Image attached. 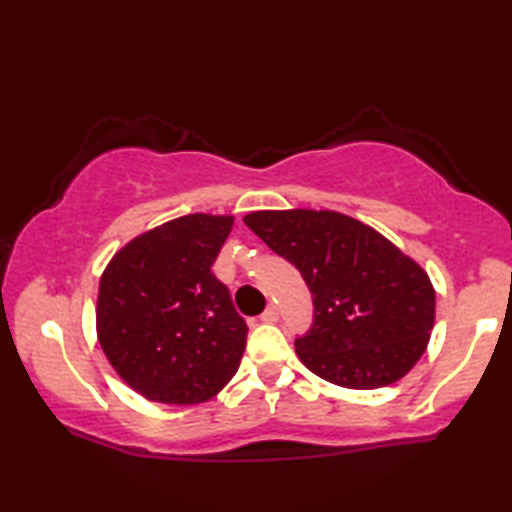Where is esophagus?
<instances>
[{
	"instance_id": "obj_1",
	"label": "esophagus",
	"mask_w": 512,
	"mask_h": 512,
	"mask_svg": "<svg viewBox=\"0 0 512 512\" xmlns=\"http://www.w3.org/2000/svg\"><path fill=\"white\" fill-rule=\"evenodd\" d=\"M259 318H262V323H277V320H280V311H277L275 305H268L264 314Z\"/></svg>"
}]
</instances>
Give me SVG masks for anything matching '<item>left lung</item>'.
I'll use <instances>...</instances> for the list:
<instances>
[{
  "label": "left lung",
  "mask_w": 512,
  "mask_h": 512,
  "mask_svg": "<svg viewBox=\"0 0 512 512\" xmlns=\"http://www.w3.org/2000/svg\"><path fill=\"white\" fill-rule=\"evenodd\" d=\"M244 223L298 268L314 298V323L296 339L300 361L343 388L402 379L436 318L429 275L370 225L327 210L253 212Z\"/></svg>",
  "instance_id": "1"
}]
</instances>
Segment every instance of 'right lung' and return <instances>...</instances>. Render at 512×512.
<instances>
[{"mask_svg": "<svg viewBox=\"0 0 512 512\" xmlns=\"http://www.w3.org/2000/svg\"><path fill=\"white\" fill-rule=\"evenodd\" d=\"M232 223L212 214L162 223L121 248L101 275L99 343L146 400L198 404L235 377L248 325L212 273Z\"/></svg>", "mask_w": 512, "mask_h": 512, "instance_id": "obj_1", "label": "right lung"}]
</instances>
